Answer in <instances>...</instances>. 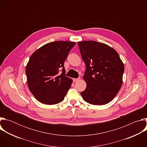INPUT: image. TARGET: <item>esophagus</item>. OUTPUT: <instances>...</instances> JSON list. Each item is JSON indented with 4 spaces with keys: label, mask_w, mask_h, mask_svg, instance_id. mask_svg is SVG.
<instances>
[{
    "label": "esophagus",
    "mask_w": 147,
    "mask_h": 147,
    "mask_svg": "<svg viewBox=\"0 0 147 147\" xmlns=\"http://www.w3.org/2000/svg\"><path fill=\"white\" fill-rule=\"evenodd\" d=\"M79 80H80V78H79V77L77 78H74V79H73V81H74V82H77Z\"/></svg>",
    "instance_id": "obj_1"
}]
</instances>
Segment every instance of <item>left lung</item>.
<instances>
[{"mask_svg": "<svg viewBox=\"0 0 147 147\" xmlns=\"http://www.w3.org/2000/svg\"><path fill=\"white\" fill-rule=\"evenodd\" d=\"M86 70L83 79L87 83L81 92L87 102L96 105L110 102L123 82L124 65L117 52L109 46L94 40L78 42Z\"/></svg>", "mask_w": 147, "mask_h": 147, "instance_id": "left-lung-1", "label": "left lung"}]
</instances>
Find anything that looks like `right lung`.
I'll return each instance as SVG.
<instances>
[{"mask_svg":"<svg viewBox=\"0 0 147 147\" xmlns=\"http://www.w3.org/2000/svg\"><path fill=\"white\" fill-rule=\"evenodd\" d=\"M75 45L73 42H52L31 56L26 69L28 86L40 102L55 105L64 99L72 84L66 76L64 62Z\"/></svg>","mask_w":147,"mask_h":147,"instance_id":"right-lung-1","label":"right lung"}]
</instances>
